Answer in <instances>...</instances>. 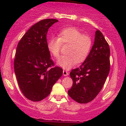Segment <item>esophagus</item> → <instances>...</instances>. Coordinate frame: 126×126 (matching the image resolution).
Here are the masks:
<instances>
[{
  "mask_svg": "<svg viewBox=\"0 0 126 126\" xmlns=\"http://www.w3.org/2000/svg\"><path fill=\"white\" fill-rule=\"evenodd\" d=\"M63 76H68V74H68V71H67L63 70Z\"/></svg>",
  "mask_w": 126,
  "mask_h": 126,
  "instance_id": "34e87169",
  "label": "esophagus"
}]
</instances>
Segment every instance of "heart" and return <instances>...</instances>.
I'll list each match as a JSON object with an SVG mask.
<instances>
[{
    "mask_svg": "<svg viewBox=\"0 0 126 126\" xmlns=\"http://www.w3.org/2000/svg\"><path fill=\"white\" fill-rule=\"evenodd\" d=\"M62 44H69L67 54L60 57L57 64L64 69H69L76 63H82L87 57L92 46V39L89 35H83L77 28L70 27L61 30L58 38L49 40L47 49L55 58H58Z\"/></svg>",
    "mask_w": 126,
    "mask_h": 126,
    "instance_id": "heart-1",
    "label": "heart"
}]
</instances>
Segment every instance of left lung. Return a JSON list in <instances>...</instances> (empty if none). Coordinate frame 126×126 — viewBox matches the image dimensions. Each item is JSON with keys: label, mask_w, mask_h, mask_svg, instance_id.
Instances as JSON below:
<instances>
[{"label": "left lung", "mask_w": 126, "mask_h": 126, "mask_svg": "<svg viewBox=\"0 0 126 126\" xmlns=\"http://www.w3.org/2000/svg\"><path fill=\"white\" fill-rule=\"evenodd\" d=\"M110 54L109 44L101 32L97 30L93 46L85 60L70 72L73 84L68 94L72 99L86 104L97 96L109 74Z\"/></svg>", "instance_id": "left-lung-1"}]
</instances>
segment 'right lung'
I'll return each instance as SVG.
<instances>
[{"mask_svg": "<svg viewBox=\"0 0 126 126\" xmlns=\"http://www.w3.org/2000/svg\"><path fill=\"white\" fill-rule=\"evenodd\" d=\"M58 21L55 19L39 21L27 30L17 44L15 72L21 91L32 101L46 98L63 74L62 68L54 66L46 39L48 29Z\"/></svg>", "mask_w": 126, "mask_h": 126, "instance_id": "obj_1", "label": "right lung"}]
</instances>
